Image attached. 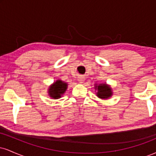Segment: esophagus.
I'll return each instance as SVG.
<instances>
[{
    "label": "esophagus",
    "mask_w": 156,
    "mask_h": 156,
    "mask_svg": "<svg viewBox=\"0 0 156 156\" xmlns=\"http://www.w3.org/2000/svg\"><path fill=\"white\" fill-rule=\"evenodd\" d=\"M84 80H85V78H84L83 76H80L78 78V80L79 81V83H83Z\"/></svg>",
    "instance_id": "obj_1"
}]
</instances>
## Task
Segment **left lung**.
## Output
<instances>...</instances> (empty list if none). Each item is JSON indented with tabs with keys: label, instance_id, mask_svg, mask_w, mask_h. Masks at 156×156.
<instances>
[{
	"label": "left lung",
	"instance_id": "1",
	"mask_svg": "<svg viewBox=\"0 0 156 156\" xmlns=\"http://www.w3.org/2000/svg\"><path fill=\"white\" fill-rule=\"evenodd\" d=\"M94 89L98 90L97 96L101 99H108L112 95V88L106 83H101L99 85L95 84Z\"/></svg>",
	"mask_w": 156,
	"mask_h": 156
}]
</instances>
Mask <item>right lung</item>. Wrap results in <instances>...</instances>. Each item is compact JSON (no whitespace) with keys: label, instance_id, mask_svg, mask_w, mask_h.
<instances>
[{"label":"right lung","instance_id":"obj_1","mask_svg":"<svg viewBox=\"0 0 156 156\" xmlns=\"http://www.w3.org/2000/svg\"><path fill=\"white\" fill-rule=\"evenodd\" d=\"M67 89V83L61 80H57L48 89V94L53 99H58L66 92Z\"/></svg>","mask_w":156,"mask_h":156}]
</instances>
